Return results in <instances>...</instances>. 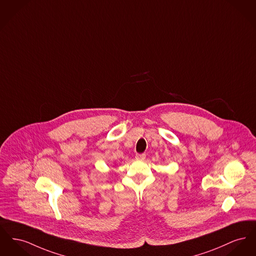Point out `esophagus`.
I'll use <instances>...</instances> for the list:
<instances>
[{"mask_svg": "<svg viewBox=\"0 0 256 256\" xmlns=\"http://www.w3.org/2000/svg\"><path fill=\"white\" fill-rule=\"evenodd\" d=\"M145 158H146V156L144 154H138L136 156V160H145Z\"/></svg>", "mask_w": 256, "mask_h": 256, "instance_id": "34e87169", "label": "esophagus"}]
</instances>
